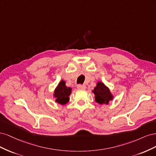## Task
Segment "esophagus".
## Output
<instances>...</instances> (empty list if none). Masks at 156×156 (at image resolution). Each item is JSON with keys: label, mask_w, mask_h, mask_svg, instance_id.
Here are the masks:
<instances>
[{"label": "esophagus", "mask_w": 156, "mask_h": 156, "mask_svg": "<svg viewBox=\"0 0 156 156\" xmlns=\"http://www.w3.org/2000/svg\"><path fill=\"white\" fill-rule=\"evenodd\" d=\"M77 88L79 90H84L86 88V86L84 85V84H78Z\"/></svg>", "instance_id": "esophagus-1"}]
</instances>
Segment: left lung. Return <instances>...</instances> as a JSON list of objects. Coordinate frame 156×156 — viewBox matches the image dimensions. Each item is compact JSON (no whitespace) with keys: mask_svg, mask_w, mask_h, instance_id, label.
<instances>
[{"mask_svg":"<svg viewBox=\"0 0 156 156\" xmlns=\"http://www.w3.org/2000/svg\"><path fill=\"white\" fill-rule=\"evenodd\" d=\"M93 92L95 95V101L98 104H108V101L112 100V96L109 89L101 82L97 83V86L94 88Z\"/></svg>","mask_w":156,"mask_h":156,"instance_id":"obj_1","label":"left lung"}]
</instances>
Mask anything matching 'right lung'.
I'll use <instances>...</instances> for the list:
<instances>
[{
  "instance_id": "1",
  "label": "right lung",
  "mask_w": 156,
  "mask_h": 156,
  "mask_svg": "<svg viewBox=\"0 0 156 156\" xmlns=\"http://www.w3.org/2000/svg\"><path fill=\"white\" fill-rule=\"evenodd\" d=\"M72 88L66 86V83L64 81H60L58 87L55 90L54 96L55 97V101L61 105H64L69 101Z\"/></svg>"
}]
</instances>
